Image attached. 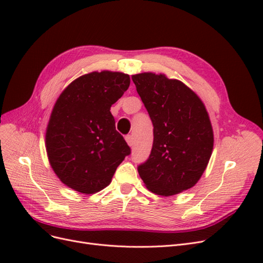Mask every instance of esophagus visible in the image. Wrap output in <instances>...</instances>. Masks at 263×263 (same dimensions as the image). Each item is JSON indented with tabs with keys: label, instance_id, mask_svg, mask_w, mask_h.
I'll return each mask as SVG.
<instances>
[{
	"label": "esophagus",
	"instance_id": "esophagus-1",
	"mask_svg": "<svg viewBox=\"0 0 263 263\" xmlns=\"http://www.w3.org/2000/svg\"><path fill=\"white\" fill-rule=\"evenodd\" d=\"M125 140H126L127 144H128L130 147L134 145V138H133L132 135H127V136L125 137Z\"/></svg>",
	"mask_w": 263,
	"mask_h": 263
}]
</instances>
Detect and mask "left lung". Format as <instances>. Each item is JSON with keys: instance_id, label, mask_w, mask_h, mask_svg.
Here are the masks:
<instances>
[{"instance_id": "1", "label": "left lung", "mask_w": 263, "mask_h": 263, "mask_svg": "<svg viewBox=\"0 0 263 263\" xmlns=\"http://www.w3.org/2000/svg\"><path fill=\"white\" fill-rule=\"evenodd\" d=\"M154 125V144L138 173L151 192L170 196L194 186L212 156L214 135L203 102L179 80L132 77Z\"/></svg>"}]
</instances>
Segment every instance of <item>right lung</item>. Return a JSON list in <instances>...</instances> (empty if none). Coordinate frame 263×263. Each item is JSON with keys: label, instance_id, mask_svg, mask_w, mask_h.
Returning <instances> with one entry per match:
<instances>
[{"label": "right lung", "instance_id": "right-lung-1", "mask_svg": "<svg viewBox=\"0 0 263 263\" xmlns=\"http://www.w3.org/2000/svg\"><path fill=\"white\" fill-rule=\"evenodd\" d=\"M129 84L128 74L102 71L76 79L60 94L47 127L46 149L52 170L67 186L97 193L130 155L110 114Z\"/></svg>", "mask_w": 263, "mask_h": 263}]
</instances>
